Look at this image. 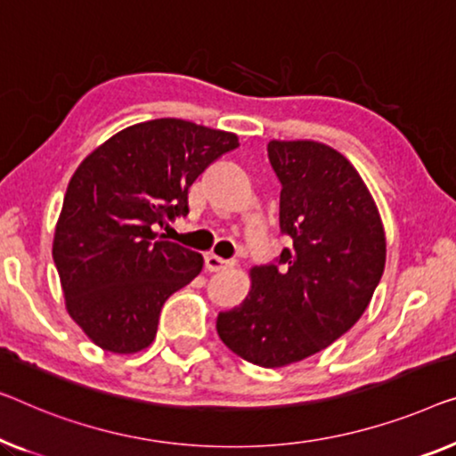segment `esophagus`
Returning a JSON list of instances; mask_svg holds the SVG:
<instances>
[{"instance_id":"34e87169","label":"esophagus","mask_w":456,"mask_h":456,"mask_svg":"<svg viewBox=\"0 0 456 456\" xmlns=\"http://www.w3.org/2000/svg\"><path fill=\"white\" fill-rule=\"evenodd\" d=\"M205 266L208 272H221V270H227V268H233L235 262L233 260H223V257L215 256V254H208L205 257Z\"/></svg>"}]
</instances>
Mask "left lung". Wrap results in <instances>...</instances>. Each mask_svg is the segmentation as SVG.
<instances>
[{
    "label": "left lung",
    "instance_id": "1",
    "mask_svg": "<svg viewBox=\"0 0 456 456\" xmlns=\"http://www.w3.org/2000/svg\"><path fill=\"white\" fill-rule=\"evenodd\" d=\"M281 180V268L254 266L241 305L216 317L231 352L264 369L328 348L369 307L387 241L375 199L342 153L317 141H270Z\"/></svg>",
    "mask_w": 456,
    "mask_h": 456
}]
</instances>
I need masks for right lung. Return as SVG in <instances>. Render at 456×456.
Instances as JSON below:
<instances>
[{"label": "right lung", "mask_w": 456, "mask_h": 456, "mask_svg": "<svg viewBox=\"0 0 456 456\" xmlns=\"http://www.w3.org/2000/svg\"><path fill=\"white\" fill-rule=\"evenodd\" d=\"M237 134L182 118L122 128L79 163L53 240L67 314L114 354L158 334L163 303L202 270L200 254L158 240L155 225L188 215V188Z\"/></svg>", "instance_id": "1"}]
</instances>
